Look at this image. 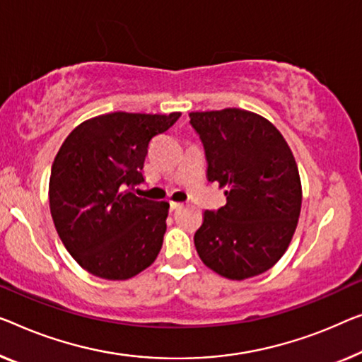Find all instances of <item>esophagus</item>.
<instances>
[{
	"label": "esophagus",
	"instance_id": "esophagus-1",
	"mask_svg": "<svg viewBox=\"0 0 362 362\" xmlns=\"http://www.w3.org/2000/svg\"><path fill=\"white\" fill-rule=\"evenodd\" d=\"M183 206V203H179V202H170V209L172 211H175V209H180Z\"/></svg>",
	"mask_w": 362,
	"mask_h": 362
}]
</instances>
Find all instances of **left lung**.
Instances as JSON below:
<instances>
[{
  "mask_svg": "<svg viewBox=\"0 0 362 362\" xmlns=\"http://www.w3.org/2000/svg\"><path fill=\"white\" fill-rule=\"evenodd\" d=\"M208 182L226 188L224 206L203 213L195 233L202 262L228 279L265 273L288 250L300 214L298 164L267 118L242 109L192 112Z\"/></svg>",
  "mask_w": 362,
  "mask_h": 362,
  "instance_id": "8db88e82",
  "label": "left lung"
}]
</instances>
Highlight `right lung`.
<instances>
[{"mask_svg":"<svg viewBox=\"0 0 362 362\" xmlns=\"http://www.w3.org/2000/svg\"><path fill=\"white\" fill-rule=\"evenodd\" d=\"M180 112H113L89 118L64 139L52 165L48 198L57 233L81 268L122 281L136 276L163 247L169 203L136 197L151 139Z\"/></svg>","mask_w":362,"mask_h":362,"instance_id":"1","label":"right lung"}]
</instances>
